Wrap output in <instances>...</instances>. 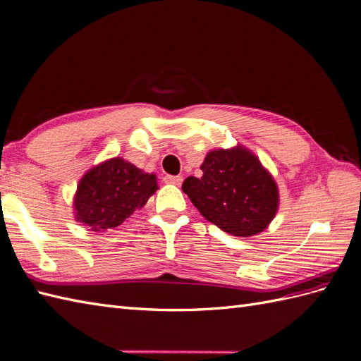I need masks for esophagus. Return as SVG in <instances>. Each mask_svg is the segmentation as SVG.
<instances>
[{"instance_id":"1","label":"esophagus","mask_w":361,"mask_h":361,"mask_svg":"<svg viewBox=\"0 0 361 361\" xmlns=\"http://www.w3.org/2000/svg\"><path fill=\"white\" fill-rule=\"evenodd\" d=\"M182 176H171V174H166L164 178L165 183H171V185H180L182 183Z\"/></svg>"}]
</instances>
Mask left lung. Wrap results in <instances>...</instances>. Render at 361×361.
<instances>
[{
	"mask_svg": "<svg viewBox=\"0 0 361 361\" xmlns=\"http://www.w3.org/2000/svg\"><path fill=\"white\" fill-rule=\"evenodd\" d=\"M200 170L202 178L190 176L182 190L211 224L231 235L250 237L274 219L277 185L247 148L209 152Z\"/></svg>",
	"mask_w": 361,
	"mask_h": 361,
	"instance_id": "obj_1",
	"label": "left lung"
}]
</instances>
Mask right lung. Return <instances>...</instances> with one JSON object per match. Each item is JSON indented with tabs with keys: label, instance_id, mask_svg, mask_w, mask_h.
Listing matches in <instances>:
<instances>
[{
	"label": "right lung",
	"instance_id": "add662e5",
	"mask_svg": "<svg viewBox=\"0 0 361 361\" xmlns=\"http://www.w3.org/2000/svg\"><path fill=\"white\" fill-rule=\"evenodd\" d=\"M157 190L154 174L114 157L84 174L75 196L78 222L101 231L116 228Z\"/></svg>",
	"mask_w": 361,
	"mask_h": 361
}]
</instances>
